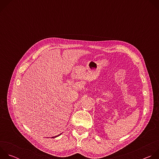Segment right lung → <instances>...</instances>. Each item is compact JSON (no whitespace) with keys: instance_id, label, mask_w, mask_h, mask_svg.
<instances>
[{"instance_id":"add662e5","label":"right lung","mask_w":159,"mask_h":159,"mask_svg":"<svg viewBox=\"0 0 159 159\" xmlns=\"http://www.w3.org/2000/svg\"><path fill=\"white\" fill-rule=\"evenodd\" d=\"M60 134H61V133H60V134H58V135H57V136H56V137H52V138H55V137H58V136H59V135H60Z\"/></svg>"}]
</instances>
